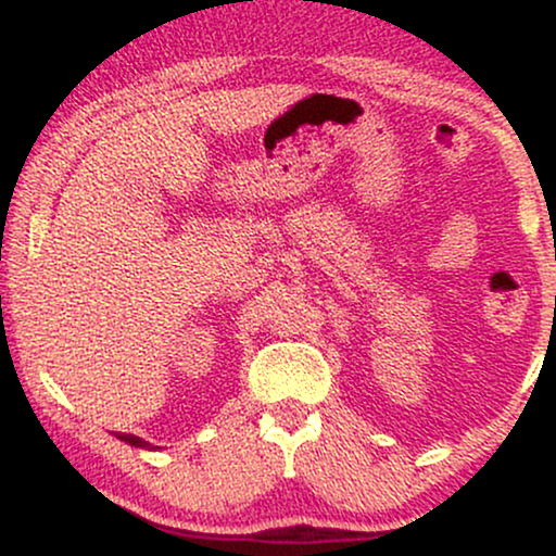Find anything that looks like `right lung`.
<instances>
[{
    "instance_id": "1",
    "label": "right lung",
    "mask_w": 556,
    "mask_h": 556,
    "mask_svg": "<svg viewBox=\"0 0 556 556\" xmlns=\"http://www.w3.org/2000/svg\"><path fill=\"white\" fill-rule=\"evenodd\" d=\"M114 437H117L119 442H125V444H130V446H138V450H159V446L149 444V442H146V439H140V437H132V433H114Z\"/></svg>"
}]
</instances>
